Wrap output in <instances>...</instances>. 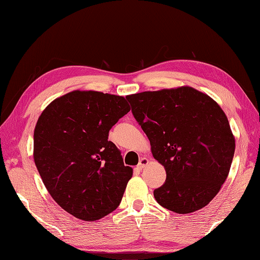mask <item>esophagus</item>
Instances as JSON below:
<instances>
[{
  "mask_svg": "<svg viewBox=\"0 0 260 260\" xmlns=\"http://www.w3.org/2000/svg\"><path fill=\"white\" fill-rule=\"evenodd\" d=\"M148 162H149V160L147 158H141L140 161H139V165H138L137 168L139 170H142L148 165Z\"/></svg>",
  "mask_w": 260,
  "mask_h": 260,
  "instance_id": "1",
  "label": "esophagus"
}]
</instances>
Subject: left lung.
I'll return each instance as SVG.
<instances>
[{
  "label": "left lung",
  "mask_w": 260,
  "mask_h": 260,
  "mask_svg": "<svg viewBox=\"0 0 260 260\" xmlns=\"http://www.w3.org/2000/svg\"><path fill=\"white\" fill-rule=\"evenodd\" d=\"M147 135L166 182L154 189L157 203L177 213L208 205L228 177L235 138L226 114L210 96L190 86L126 95Z\"/></svg>",
  "instance_id": "1"
}]
</instances>
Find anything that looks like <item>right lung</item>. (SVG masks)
I'll return each instance as SVG.
<instances>
[{
	"instance_id": "right-lung-1",
	"label": "right lung",
	"mask_w": 260,
	"mask_h": 260,
	"mask_svg": "<svg viewBox=\"0 0 260 260\" xmlns=\"http://www.w3.org/2000/svg\"><path fill=\"white\" fill-rule=\"evenodd\" d=\"M130 111L123 96L72 91L45 108L34 129V162L56 204L84 221L118 208L132 169L108 140Z\"/></svg>"
}]
</instances>
